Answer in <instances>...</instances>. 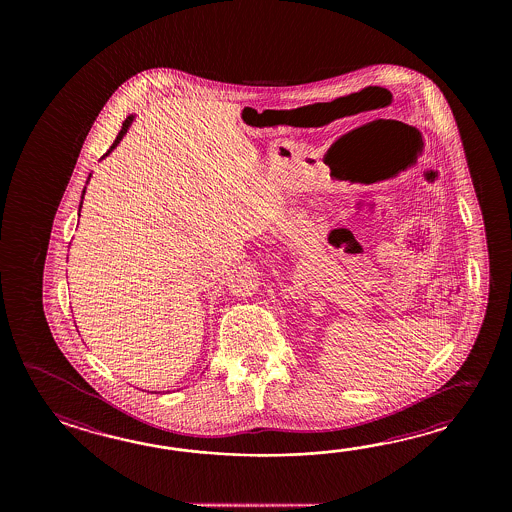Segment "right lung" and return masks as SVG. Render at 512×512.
I'll list each match as a JSON object with an SVG mask.
<instances>
[{
	"label": "right lung",
	"instance_id": "obj_1",
	"mask_svg": "<svg viewBox=\"0 0 512 512\" xmlns=\"http://www.w3.org/2000/svg\"><path fill=\"white\" fill-rule=\"evenodd\" d=\"M131 122H133V115H130V117H126V120L122 122V128H120L119 135H117V139L113 141V144H111V148H109L108 152L102 155V159H104V157H108L109 153L113 152V148H117V144H119V142L122 141V137L126 135V131H128V128H130ZM89 177H91V175H89ZM84 194H86V188L82 190V199H84ZM80 208H82V201H80ZM78 212H80V210H78ZM78 216H80V214H78Z\"/></svg>",
	"mask_w": 512,
	"mask_h": 512
}]
</instances>
